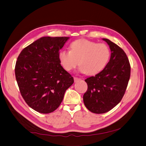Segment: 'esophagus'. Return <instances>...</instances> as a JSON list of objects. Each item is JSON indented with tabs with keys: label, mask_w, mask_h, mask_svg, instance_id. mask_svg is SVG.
Returning a JSON list of instances; mask_svg holds the SVG:
<instances>
[{
	"label": "esophagus",
	"mask_w": 146,
	"mask_h": 146,
	"mask_svg": "<svg viewBox=\"0 0 146 146\" xmlns=\"http://www.w3.org/2000/svg\"><path fill=\"white\" fill-rule=\"evenodd\" d=\"M81 80V78H78V77H76V76L74 77V81H75V82H78L79 80Z\"/></svg>",
	"instance_id": "esophagus-1"
}]
</instances>
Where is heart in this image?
Returning a JSON list of instances; mask_svg holds the SVG:
<instances>
[{"label":"heart","instance_id":"1","mask_svg":"<svg viewBox=\"0 0 146 146\" xmlns=\"http://www.w3.org/2000/svg\"><path fill=\"white\" fill-rule=\"evenodd\" d=\"M111 51L105 44H98L87 39H79L70 44V50H62L58 54L64 69L71 71L79 64L80 71L87 75H96L106 67Z\"/></svg>","mask_w":146,"mask_h":146}]
</instances>
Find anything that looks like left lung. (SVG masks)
Instances as JSON below:
<instances>
[{
	"label": "left lung",
	"instance_id": "obj_1",
	"mask_svg": "<svg viewBox=\"0 0 146 146\" xmlns=\"http://www.w3.org/2000/svg\"><path fill=\"white\" fill-rule=\"evenodd\" d=\"M109 45L111 58L106 67L96 76L85 80L88 88L84 94V104L91 112H108L121 101L130 76V65L121 48L109 39L102 38Z\"/></svg>",
	"mask_w": 146,
	"mask_h": 146
}]
</instances>
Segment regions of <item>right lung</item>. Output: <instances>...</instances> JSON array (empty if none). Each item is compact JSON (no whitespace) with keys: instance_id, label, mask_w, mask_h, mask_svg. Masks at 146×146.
I'll list each match as a JSON object with an SVG mask.
<instances>
[{"instance_id":"obj_1","label":"right lung","mask_w":146,"mask_h":146,"mask_svg":"<svg viewBox=\"0 0 146 146\" xmlns=\"http://www.w3.org/2000/svg\"><path fill=\"white\" fill-rule=\"evenodd\" d=\"M69 37L44 36L25 47L15 66L23 98L37 112L47 114L58 108L73 78L60 64L58 54Z\"/></svg>"}]
</instances>
